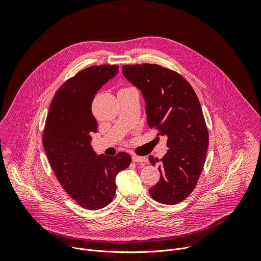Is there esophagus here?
I'll return each instance as SVG.
<instances>
[{"label": "esophagus", "mask_w": 261, "mask_h": 261, "mask_svg": "<svg viewBox=\"0 0 261 261\" xmlns=\"http://www.w3.org/2000/svg\"><path fill=\"white\" fill-rule=\"evenodd\" d=\"M132 161L135 163H146L147 158L146 157H139V156H133Z\"/></svg>", "instance_id": "obj_1"}]
</instances>
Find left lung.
Listing matches in <instances>:
<instances>
[{
  "label": "left lung",
  "instance_id": "left-lung-1",
  "mask_svg": "<svg viewBox=\"0 0 261 261\" xmlns=\"http://www.w3.org/2000/svg\"><path fill=\"white\" fill-rule=\"evenodd\" d=\"M125 77L144 98L147 124L166 136L169 147L160 163V180L150 189L158 202L176 204L195 189L208 147V131L200 102L191 85L180 74L157 64L124 65Z\"/></svg>",
  "mask_w": 261,
  "mask_h": 261
}]
</instances>
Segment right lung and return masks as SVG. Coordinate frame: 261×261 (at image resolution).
Instances as JSON below:
<instances>
[{
    "label": "right lung",
    "instance_id": "right-lung-1",
    "mask_svg": "<svg viewBox=\"0 0 261 261\" xmlns=\"http://www.w3.org/2000/svg\"><path fill=\"white\" fill-rule=\"evenodd\" d=\"M118 65L88 67L56 92L42 135L44 150L64 190L86 210H99L116 194V176L131 163V156H96L91 134L97 132L92 102L97 91L113 79Z\"/></svg>",
    "mask_w": 261,
    "mask_h": 261
}]
</instances>
